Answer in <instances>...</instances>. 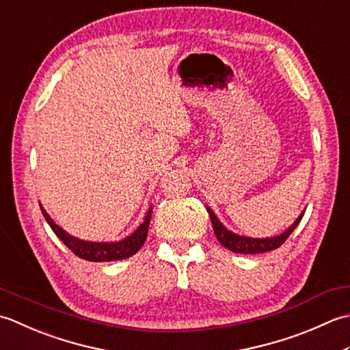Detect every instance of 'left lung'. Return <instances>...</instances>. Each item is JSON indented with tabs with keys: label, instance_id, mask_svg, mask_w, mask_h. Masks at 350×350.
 Returning <instances> with one entry per match:
<instances>
[{
	"label": "left lung",
	"instance_id": "left-lung-1",
	"mask_svg": "<svg viewBox=\"0 0 350 350\" xmlns=\"http://www.w3.org/2000/svg\"><path fill=\"white\" fill-rule=\"evenodd\" d=\"M206 211H208V216L213 224V230H215L217 240L226 249H230V251L235 254H261V252H269V251H273L276 247H280L284 241L290 237V234L295 231V228L299 225V222H301V219L305 215V211H302L301 216L295 220V224L280 235H275V237H269V239H251V237H243V235L228 231L222 225V222L216 217V215L213 213L210 206H206Z\"/></svg>",
	"mask_w": 350,
	"mask_h": 350
}]
</instances>
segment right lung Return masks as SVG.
<instances>
[{
    "instance_id": "right-lung-1",
    "label": "right lung",
    "mask_w": 350,
    "mask_h": 350,
    "mask_svg": "<svg viewBox=\"0 0 350 350\" xmlns=\"http://www.w3.org/2000/svg\"><path fill=\"white\" fill-rule=\"evenodd\" d=\"M40 210H42V215H44V217L46 219L48 225L51 226V230L55 232L57 237H59L63 243L70 249V251L83 260L96 261V262L124 260L137 252L145 243L146 235H148V228H149V220H151V215H152V208H149V211L145 216L144 224H142L131 235H128L126 239L120 241H110V243H98V241L80 240L74 237V235L68 234L65 230H62L59 225L54 224V220L49 217L48 213L44 210V206H40Z\"/></svg>"
}]
</instances>
